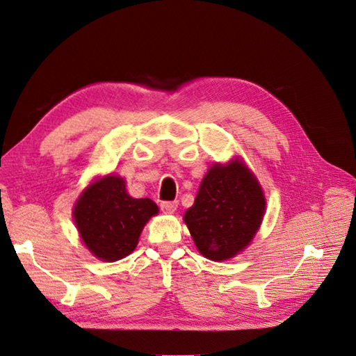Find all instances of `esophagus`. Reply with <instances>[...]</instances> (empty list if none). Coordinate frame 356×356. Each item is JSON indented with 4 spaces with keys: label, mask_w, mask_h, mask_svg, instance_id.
Segmentation results:
<instances>
[{
    "label": "esophagus",
    "mask_w": 356,
    "mask_h": 356,
    "mask_svg": "<svg viewBox=\"0 0 356 356\" xmlns=\"http://www.w3.org/2000/svg\"><path fill=\"white\" fill-rule=\"evenodd\" d=\"M161 209L166 213H174L177 209H178V202L174 200V202H162L161 203Z\"/></svg>",
    "instance_id": "34e87169"
}]
</instances>
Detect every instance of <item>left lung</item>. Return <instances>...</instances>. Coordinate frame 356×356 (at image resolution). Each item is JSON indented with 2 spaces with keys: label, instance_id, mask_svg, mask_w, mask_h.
<instances>
[{
  "label": "left lung",
  "instance_id": "left-lung-1",
  "mask_svg": "<svg viewBox=\"0 0 356 356\" xmlns=\"http://www.w3.org/2000/svg\"><path fill=\"white\" fill-rule=\"evenodd\" d=\"M264 209L260 184L243 162L234 161L209 169L184 220L198 251L206 259L222 261L251 243Z\"/></svg>",
  "mask_w": 356,
  "mask_h": 356
}]
</instances>
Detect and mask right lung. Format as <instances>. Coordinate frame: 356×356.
<instances>
[{
	"label": "right lung",
	"instance_id": "1",
	"mask_svg": "<svg viewBox=\"0 0 356 356\" xmlns=\"http://www.w3.org/2000/svg\"><path fill=\"white\" fill-rule=\"evenodd\" d=\"M150 198H133L120 177L97 179L80 195L74 207L77 229L97 259L117 261L131 254L146 222L158 213Z\"/></svg>",
	"mask_w": 356,
	"mask_h": 356
}]
</instances>
